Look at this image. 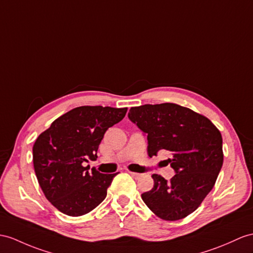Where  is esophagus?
I'll return each instance as SVG.
<instances>
[{"mask_svg": "<svg viewBox=\"0 0 253 253\" xmlns=\"http://www.w3.org/2000/svg\"><path fill=\"white\" fill-rule=\"evenodd\" d=\"M128 173L131 174V176H133L135 179H137V178L140 176V174H138V173H134V171H128Z\"/></svg>", "mask_w": 253, "mask_h": 253, "instance_id": "esophagus-1", "label": "esophagus"}]
</instances>
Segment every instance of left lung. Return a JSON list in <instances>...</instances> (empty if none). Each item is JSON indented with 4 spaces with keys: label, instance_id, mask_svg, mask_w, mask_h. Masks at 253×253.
<instances>
[{
    "label": "left lung",
    "instance_id": "8db88e82",
    "mask_svg": "<svg viewBox=\"0 0 253 253\" xmlns=\"http://www.w3.org/2000/svg\"><path fill=\"white\" fill-rule=\"evenodd\" d=\"M127 116L147 135L148 156L169 151L176 173L169 180L153 174V188L141 199L161 219L187 217L211 192L222 168L220 131L206 117L173 103L132 107Z\"/></svg>",
    "mask_w": 253,
    "mask_h": 253
}]
</instances>
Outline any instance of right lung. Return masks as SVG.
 Wrapping results in <instances>:
<instances>
[{
  "label": "right lung",
  "mask_w": 253,
  "mask_h": 253,
  "mask_svg": "<svg viewBox=\"0 0 253 253\" xmlns=\"http://www.w3.org/2000/svg\"><path fill=\"white\" fill-rule=\"evenodd\" d=\"M127 108L80 106L55 119L33 146L34 170L46 199L61 212L78 217L90 212L107 195L118 174L89 171L104 134L120 122Z\"/></svg>",
  "instance_id": "obj_1"
}]
</instances>
